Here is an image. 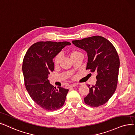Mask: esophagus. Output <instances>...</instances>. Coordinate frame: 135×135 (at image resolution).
I'll return each instance as SVG.
<instances>
[{"label": "esophagus", "instance_id": "esophagus-1", "mask_svg": "<svg viewBox=\"0 0 135 135\" xmlns=\"http://www.w3.org/2000/svg\"><path fill=\"white\" fill-rule=\"evenodd\" d=\"M78 83H73V84L70 85V87H75V86H78Z\"/></svg>", "mask_w": 135, "mask_h": 135}]
</instances>
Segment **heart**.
<instances>
[{
    "mask_svg": "<svg viewBox=\"0 0 135 135\" xmlns=\"http://www.w3.org/2000/svg\"><path fill=\"white\" fill-rule=\"evenodd\" d=\"M81 53L78 52V51H76V50H74V51H73V52L71 53V54H70V56H71V57L72 59L74 58L75 57H76V56H78L80 54H81ZM61 58H62V54L61 53H59L58 54H57L56 55V56L54 58V64L55 65H59V64L61 62Z\"/></svg>",
    "mask_w": 135,
    "mask_h": 135,
    "instance_id": "obj_1",
    "label": "heart"
}]
</instances>
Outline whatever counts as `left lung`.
Segmentation results:
<instances>
[{"label":"left lung","mask_w":135,"mask_h":135,"mask_svg":"<svg viewBox=\"0 0 135 135\" xmlns=\"http://www.w3.org/2000/svg\"><path fill=\"white\" fill-rule=\"evenodd\" d=\"M77 47L87 52L86 69L97 73L95 85H87L89 92L84 98L85 103L97 107L105 104L116 90L120 60L113 45L101 36H92L73 41Z\"/></svg>","instance_id":"1"}]
</instances>
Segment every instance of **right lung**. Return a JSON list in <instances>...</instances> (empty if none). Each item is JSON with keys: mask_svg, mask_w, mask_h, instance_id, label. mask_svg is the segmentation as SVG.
<instances>
[{"mask_svg": "<svg viewBox=\"0 0 135 135\" xmlns=\"http://www.w3.org/2000/svg\"><path fill=\"white\" fill-rule=\"evenodd\" d=\"M68 42H38L29 48L23 60L25 85L31 98L47 110H55L65 103L69 89L51 85L48 75L54 69V57Z\"/></svg>", "mask_w": 135, "mask_h": 135, "instance_id": "right-lung-1", "label": "right lung"}]
</instances>
